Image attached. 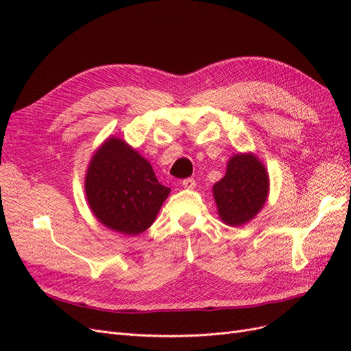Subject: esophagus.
<instances>
[{
    "instance_id": "1",
    "label": "esophagus",
    "mask_w": 351,
    "mask_h": 351,
    "mask_svg": "<svg viewBox=\"0 0 351 351\" xmlns=\"http://www.w3.org/2000/svg\"><path fill=\"white\" fill-rule=\"evenodd\" d=\"M182 184H183L184 189L192 190V189L196 187V180H195V178H186V180H183Z\"/></svg>"
}]
</instances>
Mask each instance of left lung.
Returning a JSON list of instances; mask_svg holds the SVG:
<instances>
[{
	"instance_id": "1",
	"label": "left lung",
	"mask_w": 351,
	"mask_h": 351,
	"mask_svg": "<svg viewBox=\"0 0 351 351\" xmlns=\"http://www.w3.org/2000/svg\"><path fill=\"white\" fill-rule=\"evenodd\" d=\"M218 217L231 227H240L256 217L269 195L268 169L252 154H236L227 162L226 176L212 187Z\"/></svg>"
}]
</instances>
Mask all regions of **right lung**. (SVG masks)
Masks as SVG:
<instances>
[{"label": "right lung", "instance_id": "1", "mask_svg": "<svg viewBox=\"0 0 351 351\" xmlns=\"http://www.w3.org/2000/svg\"><path fill=\"white\" fill-rule=\"evenodd\" d=\"M169 192L158 182L149 161L115 136L95 151L84 177V193L95 218L124 236L149 228Z\"/></svg>", "mask_w": 351, "mask_h": 351}]
</instances>
